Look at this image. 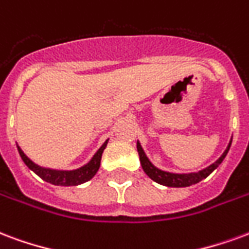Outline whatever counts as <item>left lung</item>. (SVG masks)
Wrapping results in <instances>:
<instances>
[{
  "mask_svg": "<svg viewBox=\"0 0 249 249\" xmlns=\"http://www.w3.org/2000/svg\"><path fill=\"white\" fill-rule=\"evenodd\" d=\"M232 139L230 141V144L226 148V151L223 152V155H221L219 159H217L216 162H213L211 166L206 167V168H203L200 171L197 172H190V174H175V172H167L163 171L160 168H158L150 162V159L147 158L146 152L141 146V143L139 141L137 142V148H138V154H139V159H141V164H142L143 171L146 172L148 178H151L154 182L159 183V184H162V186H167V187H188L192 186V184H196L203 179H206L210 174H211L213 170H216L219 164L223 162V159L226 158L227 152L230 150V147H231Z\"/></svg>",
  "mask_w": 249,
  "mask_h": 249,
  "instance_id": "8db88e82",
  "label": "left lung"
}]
</instances>
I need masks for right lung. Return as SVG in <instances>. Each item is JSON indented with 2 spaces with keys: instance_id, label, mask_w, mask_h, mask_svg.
<instances>
[{
  "instance_id": "1",
  "label": "right lung",
  "mask_w": 249,
  "mask_h": 249,
  "mask_svg": "<svg viewBox=\"0 0 249 249\" xmlns=\"http://www.w3.org/2000/svg\"><path fill=\"white\" fill-rule=\"evenodd\" d=\"M107 141L94 154V157L90 159V162L86 163L85 166L79 167L77 170H54V168H46V167L38 166L25 155V152L21 150V147L17 146V148L19 155L22 158L23 163L33 172H36L41 179H43L45 182L52 183L54 186H78V184L89 182L97 174V171L99 170V166H101V158H102L103 150L107 146Z\"/></svg>"
}]
</instances>
